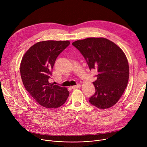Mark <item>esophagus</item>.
<instances>
[{
	"label": "esophagus",
	"mask_w": 147,
	"mask_h": 147,
	"mask_svg": "<svg viewBox=\"0 0 147 147\" xmlns=\"http://www.w3.org/2000/svg\"><path fill=\"white\" fill-rule=\"evenodd\" d=\"M80 87H81V85H80V84H77V86H72L71 88H72V89H77V88H80Z\"/></svg>",
	"instance_id": "esophagus-1"
}]
</instances>
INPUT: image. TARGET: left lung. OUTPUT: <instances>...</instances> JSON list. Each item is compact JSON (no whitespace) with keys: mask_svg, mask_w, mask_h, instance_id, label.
Wrapping results in <instances>:
<instances>
[{"mask_svg":"<svg viewBox=\"0 0 147 147\" xmlns=\"http://www.w3.org/2000/svg\"><path fill=\"white\" fill-rule=\"evenodd\" d=\"M72 45L86 59L90 70L98 71L93 82L95 94L89 99L95 107L105 109L113 107L127 87L129 66L123 51L113 42L104 38L78 40Z\"/></svg>","mask_w":147,"mask_h":147,"instance_id":"obj_1","label":"left lung"}]
</instances>
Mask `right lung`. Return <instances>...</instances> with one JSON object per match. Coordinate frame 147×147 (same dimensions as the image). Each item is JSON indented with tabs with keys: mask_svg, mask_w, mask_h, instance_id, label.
Segmentation results:
<instances>
[{
	"mask_svg": "<svg viewBox=\"0 0 147 147\" xmlns=\"http://www.w3.org/2000/svg\"><path fill=\"white\" fill-rule=\"evenodd\" d=\"M70 44L69 40L39 42L27 51L21 62L20 74L26 90L38 103L47 109L61 107L69 95L66 88L48 80L56 58Z\"/></svg>",
	"mask_w": 147,
	"mask_h": 147,
	"instance_id": "obj_1",
	"label": "right lung"
}]
</instances>
